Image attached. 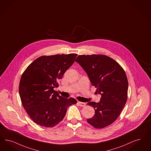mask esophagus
Masks as SVG:
<instances>
[{
  "label": "esophagus",
  "mask_w": 151,
  "mask_h": 151,
  "mask_svg": "<svg viewBox=\"0 0 151 151\" xmlns=\"http://www.w3.org/2000/svg\"><path fill=\"white\" fill-rule=\"evenodd\" d=\"M78 105H79L80 106H81V107H84L85 106V103L78 102Z\"/></svg>",
  "instance_id": "obj_1"
}]
</instances>
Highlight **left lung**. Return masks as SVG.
I'll return each mask as SVG.
<instances>
[{"mask_svg": "<svg viewBox=\"0 0 151 151\" xmlns=\"http://www.w3.org/2000/svg\"><path fill=\"white\" fill-rule=\"evenodd\" d=\"M86 73L91 83L101 94L100 102H89L95 115L88 122L95 128L102 129L118 118L127 99L128 81L122 67L105 55H79L75 60Z\"/></svg>", "mask_w": 151, "mask_h": 151, "instance_id": "obj_1", "label": "left lung"}]
</instances>
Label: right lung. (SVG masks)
Here are the masks:
<instances>
[{
  "label": "right lung",
  "mask_w": 151,
  "mask_h": 151,
  "mask_svg": "<svg viewBox=\"0 0 151 151\" xmlns=\"http://www.w3.org/2000/svg\"><path fill=\"white\" fill-rule=\"evenodd\" d=\"M77 55H42L34 60L22 73L19 94L26 112L35 123L54 127L63 119L68 107L77 103L73 98L61 97L54 90Z\"/></svg>",
  "instance_id": "1"
}]
</instances>
